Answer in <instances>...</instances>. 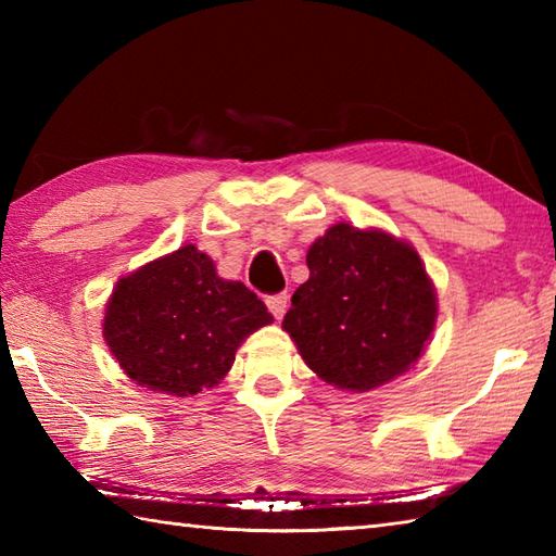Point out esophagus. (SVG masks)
I'll list each match as a JSON object with an SVG mask.
<instances>
[{
  "label": "esophagus",
  "instance_id": "34e87169",
  "mask_svg": "<svg viewBox=\"0 0 556 556\" xmlns=\"http://www.w3.org/2000/svg\"><path fill=\"white\" fill-rule=\"evenodd\" d=\"M267 308H269V313L277 317V320H281V317H285V313H287V308H289V296L287 293H275V296H267Z\"/></svg>",
  "mask_w": 556,
  "mask_h": 556
}]
</instances>
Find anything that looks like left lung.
<instances>
[{"label": "left lung", "mask_w": 556, "mask_h": 556, "mask_svg": "<svg viewBox=\"0 0 556 556\" xmlns=\"http://www.w3.org/2000/svg\"><path fill=\"white\" fill-rule=\"evenodd\" d=\"M305 263L311 277L291 296L281 327L317 377L370 392L420 358L437 323V293L416 248L339 222Z\"/></svg>", "instance_id": "left-lung-1"}]
</instances>
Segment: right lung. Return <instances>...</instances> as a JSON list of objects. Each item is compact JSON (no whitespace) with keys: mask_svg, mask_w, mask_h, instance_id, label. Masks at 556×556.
I'll return each instance as SVG.
<instances>
[{"mask_svg":"<svg viewBox=\"0 0 556 556\" xmlns=\"http://www.w3.org/2000/svg\"><path fill=\"white\" fill-rule=\"evenodd\" d=\"M271 320L251 289L217 277L188 243L116 281L102 334L136 384L191 396L217 387L241 341Z\"/></svg>","mask_w":556,"mask_h":556,"instance_id":"1","label":"right lung"}]
</instances>
